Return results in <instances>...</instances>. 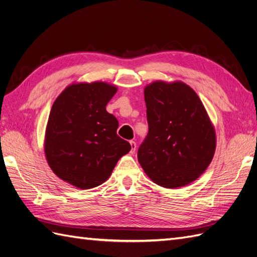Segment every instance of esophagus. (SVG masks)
I'll return each mask as SVG.
<instances>
[{"instance_id":"34e87169","label":"esophagus","mask_w":257,"mask_h":257,"mask_svg":"<svg viewBox=\"0 0 257 257\" xmlns=\"http://www.w3.org/2000/svg\"><path fill=\"white\" fill-rule=\"evenodd\" d=\"M130 144H131V153H135V150H136V143H135L134 141H131Z\"/></svg>"}]
</instances>
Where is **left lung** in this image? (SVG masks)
<instances>
[{
	"mask_svg": "<svg viewBox=\"0 0 257 257\" xmlns=\"http://www.w3.org/2000/svg\"><path fill=\"white\" fill-rule=\"evenodd\" d=\"M148 134L137 158L164 188L186 185L212 161L215 133L198 95L183 82L155 81L145 89Z\"/></svg>",
	"mask_w": 257,
	"mask_h": 257,
	"instance_id": "left-lung-1",
	"label": "left lung"
}]
</instances>
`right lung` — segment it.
Returning <instances> with one entry per match:
<instances>
[{
	"instance_id": "obj_1",
	"label": "right lung",
	"mask_w": 257,
	"mask_h": 257,
	"mask_svg": "<svg viewBox=\"0 0 257 257\" xmlns=\"http://www.w3.org/2000/svg\"><path fill=\"white\" fill-rule=\"evenodd\" d=\"M115 92L105 82L72 84L52 105L45 154L53 173L76 188L88 190L105 182L131 150L116 134L118 120L106 111Z\"/></svg>"
}]
</instances>
